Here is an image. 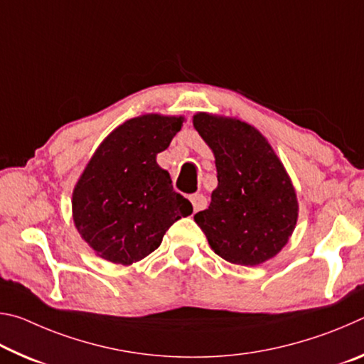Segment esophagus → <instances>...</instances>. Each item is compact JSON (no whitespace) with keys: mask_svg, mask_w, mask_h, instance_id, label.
<instances>
[{"mask_svg":"<svg viewBox=\"0 0 364 364\" xmlns=\"http://www.w3.org/2000/svg\"><path fill=\"white\" fill-rule=\"evenodd\" d=\"M189 200L191 204H193V210L194 212H200L204 210L207 207V197L204 194H193L189 196Z\"/></svg>","mask_w":364,"mask_h":364,"instance_id":"esophagus-1","label":"esophagus"}]
</instances>
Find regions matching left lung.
<instances>
[{
	"label": "left lung",
	"mask_w": 364,
	"mask_h": 364,
	"mask_svg": "<svg viewBox=\"0 0 364 364\" xmlns=\"http://www.w3.org/2000/svg\"><path fill=\"white\" fill-rule=\"evenodd\" d=\"M193 125L217 167L210 205L194 215L212 250L242 267L278 255L297 225L299 202L268 139L234 117L197 112Z\"/></svg>",
	"instance_id": "8db88e82"
}]
</instances>
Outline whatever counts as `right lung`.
I'll list each match as a JSON object with an SVG mask.
<instances>
[{
  "mask_svg": "<svg viewBox=\"0 0 364 364\" xmlns=\"http://www.w3.org/2000/svg\"><path fill=\"white\" fill-rule=\"evenodd\" d=\"M183 122V115L134 117L107 134L86 164L72 193V217L97 257L125 267L143 260L176 220L193 213L156 160Z\"/></svg>",
  "mask_w": 364,
  "mask_h": 364,
  "instance_id": "1",
  "label": "right lung"
}]
</instances>
